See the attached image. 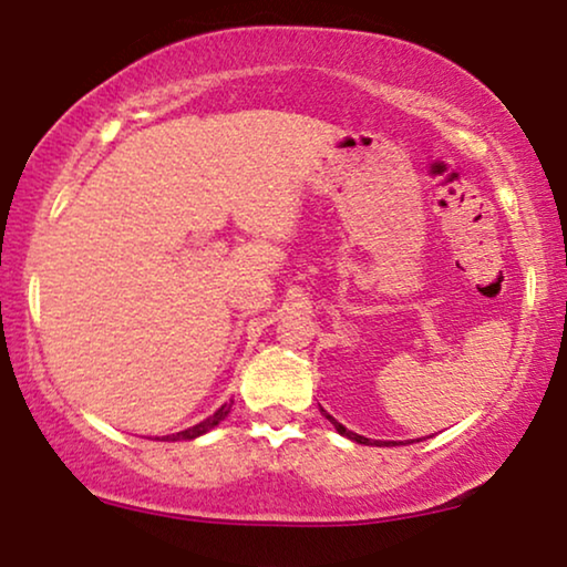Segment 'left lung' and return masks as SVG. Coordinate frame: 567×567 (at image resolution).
<instances>
[{"label":"left lung","instance_id":"1","mask_svg":"<svg viewBox=\"0 0 567 567\" xmlns=\"http://www.w3.org/2000/svg\"><path fill=\"white\" fill-rule=\"evenodd\" d=\"M323 411V409H321ZM323 414H326V411H323ZM326 419H329V422L331 424H334V427H337V432H339V435H344V437H350V441H355V443H363V445H369L371 441H369V437H363V435H355V432H350L348 427H342V424H339L337 422V419H331L329 414H326ZM379 443V441H377ZM379 445H382V443H379Z\"/></svg>","mask_w":567,"mask_h":567}]
</instances>
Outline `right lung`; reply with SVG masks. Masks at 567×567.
<instances>
[{"label":"right lung","instance_id":"add662e5","mask_svg":"<svg viewBox=\"0 0 567 567\" xmlns=\"http://www.w3.org/2000/svg\"><path fill=\"white\" fill-rule=\"evenodd\" d=\"M228 411H230V403H225L223 409H217L215 414H212L209 419H204L202 424H196V427H190V430H183V432H177V435H166V441H193V437L204 435V432H209L212 427H217V424L223 422L225 416H228Z\"/></svg>","mask_w":567,"mask_h":567}]
</instances>
